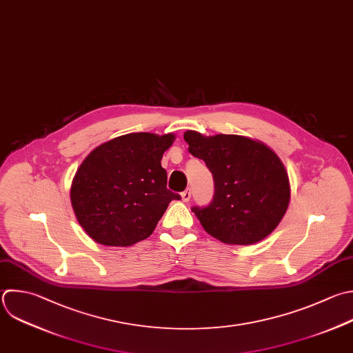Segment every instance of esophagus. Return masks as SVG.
I'll return each instance as SVG.
<instances>
[{
	"mask_svg": "<svg viewBox=\"0 0 353 353\" xmlns=\"http://www.w3.org/2000/svg\"><path fill=\"white\" fill-rule=\"evenodd\" d=\"M190 196H192V192H190V189H186V190H183V192L181 193V197H182V200H183L185 203L190 200Z\"/></svg>",
	"mask_w": 353,
	"mask_h": 353,
	"instance_id": "esophagus-1",
	"label": "esophagus"
}]
</instances>
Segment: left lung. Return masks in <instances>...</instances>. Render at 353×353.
I'll return each mask as SVG.
<instances>
[{
    "label": "left lung",
    "mask_w": 353,
    "mask_h": 353,
    "mask_svg": "<svg viewBox=\"0 0 353 353\" xmlns=\"http://www.w3.org/2000/svg\"><path fill=\"white\" fill-rule=\"evenodd\" d=\"M189 153L204 160L214 178L207 207H192L204 230L226 244L248 245L270 234L290 203L287 171L259 141L240 135L183 134Z\"/></svg>",
    "instance_id": "obj_1"
}]
</instances>
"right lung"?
<instances>
[{
    "mask_svg": "<svg viewBox=\"0 0 353 353\" xmlns=\"http://www.w3.org/2000/svg\"><path fill=\"white\" fill-rule=\"evenodd\" d=\"M174 134L135 132L94 149L79 167L70 200L85 233L103 245H132L149 237L168 204L164 152Z\"/></svg>",
    "mask_w": 353,
    "mask_h": 353,
    "instance_id": "add662e5",
    "label": "right lung"
}]
</instances>
